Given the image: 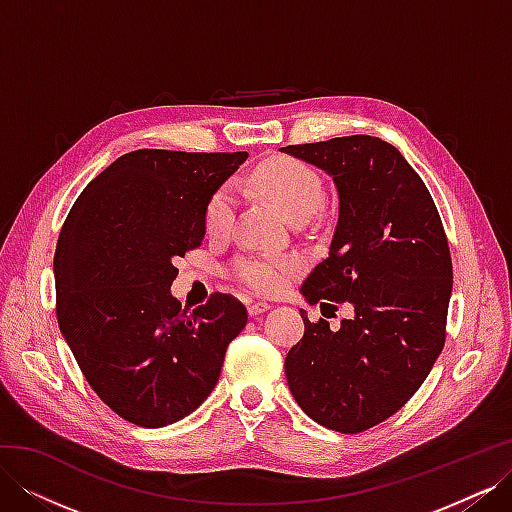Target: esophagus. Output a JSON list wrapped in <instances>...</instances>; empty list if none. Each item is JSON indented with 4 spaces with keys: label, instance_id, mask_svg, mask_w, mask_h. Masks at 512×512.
Listing matches in <instances>:
<instances>
[{
    "label": "esophagus",
    "instance_id": "34e87169",
    "mask_svg": "<svg viewBox=\"0 0 512 512\" xmlns=\"http://www.w3.org/2000/svg\"><path fill=\"white\" fill-rule=\"evenodd\" d=\"M269 307L271 305L265 303V301H254V303L247 305V312H250V316H260V314H265Z\"/></svg>",
    "mask_w": 512,
    "mask_h": 512
}]
</instances>
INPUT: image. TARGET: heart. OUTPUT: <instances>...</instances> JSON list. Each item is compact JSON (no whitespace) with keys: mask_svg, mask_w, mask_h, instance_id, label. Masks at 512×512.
Listing matches in <instances>:
<instances>
[{"mask_svg":"<svg viewBox=\"0 0 512 512\" xmlns=\"http://www.w3.org/2000/svg\"><path fill=\"white\" fill-rule=\"evenodd\" d=\"M254 183L280 205L294 222L309 218L324 200V181L318 170L297 158H273L260 164ZM237 190L224 183L207 200L205 230L209 237H226L235 224ZM299 269L294 256H241L232 262V277L258 294L282 292Z\"/></svg>","mask_w":512,"mask_h":512,"instance_id":"b5f03b06","label":"heart"}]
</instances>
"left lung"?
Segmentation results:
<instances>
[{
  "label": "left lung",
  "mask_w": 512,
  "mask_h": 512,
  "mask_svg": "<svg viewBox=\"0 0 512 512\" xmlns=\"http://www.w3.org/2000/svg\"><path fill=\"white\" fill-rule=\"evenodd\" d=\"M282 151L327 170L339 192L329 256L303 282L305 299L354 309L339 331L301 312L305 333L286 354V380L316 423L361 433L406 406L444 348L448 239L423 179L382 138L354 134Z\"/></svg>",
  "instance_id": "8db88e82"
}]
</instances>
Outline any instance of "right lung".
Returning <instances> with one entry per match:
<instances>
[{
	"label": "right lung",
	"instance_id": "add662e5",
	"mask_svg": "<svg viewBox=\"0 0 512 512\" xmlns=\"http://www.w3.org/2000/svg\"><path fill=\"white\" fill-rule=\"evenodd\" d=\"M247 158L136 149L76 198L53 258L59 331L91 389L126 421L164 427L218 384L245 305L213 292L194 312L170 294L175 260L203 245L211 194Z\"/></svg>",
	"mask_w": 512,
	"mask_h": 512
}]
</instances>
